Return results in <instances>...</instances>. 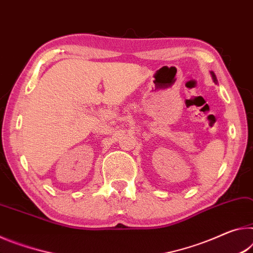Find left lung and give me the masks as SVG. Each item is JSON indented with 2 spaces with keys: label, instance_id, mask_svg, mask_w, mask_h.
Wrapping results in <instances>:
<instances>
[{
  "label": "left lung",
  "instance_id": "left-lung-1",
  "mask_svg": "<svg viewBox=\"0 0 253 253\" xmlns=\"http://www.w3.org/2000/svg\"><path fill=\"white\" fill-rule=\"evenodd\" d=\"M211 74H212V77H213L214 82H215V83H217V80H216V76H215V74H214L213 72H211Z\"/></svg>",
  "mask_w": 253,
  "mask_h": 253
}]
</instances>
